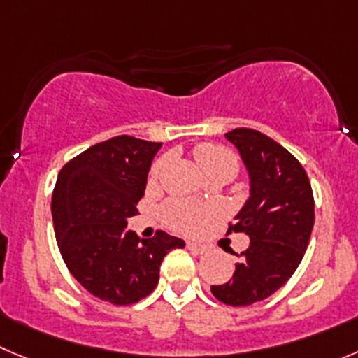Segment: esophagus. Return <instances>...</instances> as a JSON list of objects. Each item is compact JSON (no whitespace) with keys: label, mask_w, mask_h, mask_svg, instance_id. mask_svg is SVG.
Returning a JSON list of instances; mask_svg holds the SVG:
<instances>
[{"label":"esophagus","mask_w":358,"mask_h":358,"mask_svg":"<svg viewBox=\"0 0 358 358\" xmlns=\"http://www.w3.org/2000/svg\"><path fill=\"white\" fill-rule=\"evenodd\" d=\"M186 248H188V250L195 255H203L207 251L206 246H202V244H196V243H188L186 244Z\"/></svg>","instance_id":"esophagus-1"}]
</instances>
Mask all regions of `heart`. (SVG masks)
Wrapping results in <instances>:
<instances>
[{
  "label": "heart",
  "instance_id": "b5f03b06",
  "mask_svg": "<svg viewBox=\"0 0 358 358\" xmlns=\"http://www.w3.org/2000/svg\"><path fill=\"white\" fill-rule=\"evenodd\" d=\"M196 163L200 169L206 172V176H213V173H228V176H236L239 163L234 156L232 151H228L227 148L217 144H200L196 145L195 151ZM159 170V163H156L151 170V176L155 177ZM163 216L165 221L176 230L181 232L193 234L199 232L207 217L213 216V209L203 206H196V203L185 202V200H170L163 209Z\"/></svg>",
  "mask_w": 358,
  "mask_h": 358
}]
</instances>
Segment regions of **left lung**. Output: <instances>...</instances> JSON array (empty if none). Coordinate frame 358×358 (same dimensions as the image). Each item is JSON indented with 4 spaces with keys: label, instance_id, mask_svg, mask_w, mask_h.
Wrapping results in <instances>:
<instances>
[{
    "label": "left lung",
    "instance_id": "1",
    "mask_svg": "<svg viewBox=\"0 0 358 358\" xmlns=\"http://www.w3.org/2000/svg\"><path fill=\"white\" fill-rule=\"evenodd\" d=\"M239 151L250 179V196L228 232H243L250 246L234 278L210 292L228 306H250L287 283L308 248L315 223L311 182L295 156L267 135L250 128L224 134Z\"/></svg>",
    "mask_w": 358,
    "mask_h": 358
}]
</instances>
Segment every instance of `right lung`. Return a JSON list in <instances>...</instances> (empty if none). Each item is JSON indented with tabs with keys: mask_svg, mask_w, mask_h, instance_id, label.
Wrapping results in <instances>:
<instances>
[{
	"mask_svg": "<svg viewBox=\"0 0 358 358\" xmlns=\"http://www.w3.org/2000/svg\"><path fill=\"white\" fill-rule=\"evenodd\" d=\"M162 142L114 137L86 149L61 169L52 193V221L61 257L94 297L130 306L158 285L159 265L185 241L158 232L141 239L128 230Z\"/></svg>",
	"mask_w": 358,
	"mask_h": 358,
	"instance_id": "right-lung-1",
	"label": "right lung"
}]
</instances>
